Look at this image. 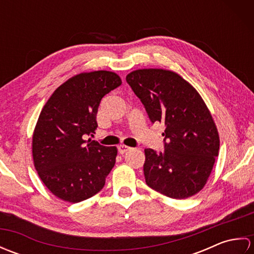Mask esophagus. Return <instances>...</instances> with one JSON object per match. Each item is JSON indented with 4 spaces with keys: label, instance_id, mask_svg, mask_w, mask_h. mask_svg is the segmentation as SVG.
<instances>
[{
    "label": "esophagus",
    "instance_id": "1",
    "mask_svg": "<svg viewBox=\"0 0 254 254\" xmlns=\"http://www.w3.org/2000/svg\"><path fill=\"white\" fill-rule=\"evenodd\" d=\"M118 148H119V153H120L121 155H123V154H127V152H130V150L132 149L131 147L127 146V145H120V146H119Z\"/></svg>",
    "mask_w": 254,
    "mask_h": 254
}]
</instances>
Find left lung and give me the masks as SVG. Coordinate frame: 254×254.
Returning a JSON list of instances; mask_svg holds the SVG:
<instances>
[{
    "instance_id": "obj_1",
    "label": "left lung",
    "mask_w": 254,
    "mask_h": 254,
    "mask_svg": "<svg viewBox=\"0 0 254 254\" xmlns=\"http://www.w3.org/2000/svg\"><path fill=\"white\" fill-rule=\"evenodd\" d=\"M127 82L152 123L165 124V150L145 149L146 185L171 198H187L204 188L218 156L216 126L202 97L179 74L136 69Z\"/></svg>"
}]
</instances>
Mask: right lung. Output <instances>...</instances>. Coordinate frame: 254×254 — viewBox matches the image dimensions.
Returning a JSON list of instances; mask_svg holds the SVG:
<instances>
[{"label": "right lung", "instance_id": "right-lung-1", "mask_svg": "<svg viewBox=\"0 0 254 254\" xmlns=\"http://www.w3.org/2000/svg\"><path fill=\"white\" fill-rule=\"evenodd\" d=\"M121 84L113 72L80 73L59 86L42 108L32 135V157L42 182L63 201L94 196L116 164L117 147L85 137L98 127L102 97Z\"/></svg>", "mask_w": 254, "mask_h": 254}]
</instances>
